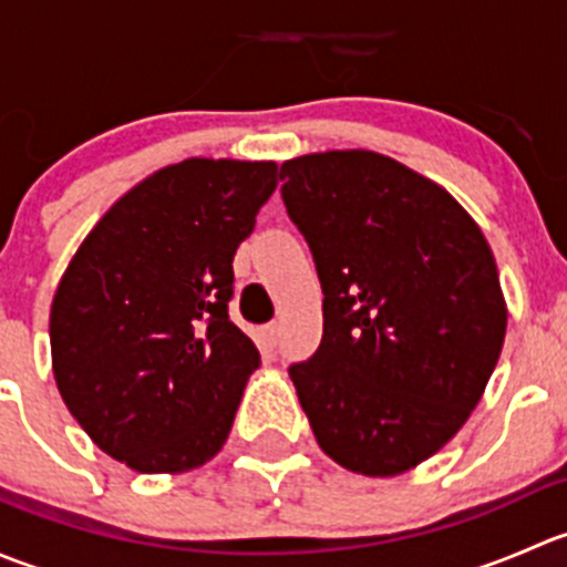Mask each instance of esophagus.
I'll use <instances>...</instances> for the list:
<instances>
[{
	"label": "esophagus",
	"instance_id": "34e87169",
	"mask_svg": "<svg viewBox=\"0 0 567 567\" xmlns=\"http://www.w3.org/2000/svg\"><path fill=\"white\" fill-rule=\"evenodd\" d=\"M262 342H266L268 348H274L279 342V326L277 323H268L266 329H262Z\"/></svg>",
	"mask_w": 567,
	"mask_h": 567
}]
</instances>
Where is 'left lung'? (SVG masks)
I'll list each match as a JSON object with an SVG mask.
<instances>
[{"label":"left lung","mask_w":567,"mask_h":567,"mask_svg":"<svg viewBox=\"0 0 567 567\" xmlns=\"http://www.w3.org/2000/svg\"><path fill=\"white\" fill-rule=\"evenodd\" d=\"M279 181L323 288V340L290 368L318 447L364 477L416 468L499 362L494 251L447 188L375 151L290 158Z\"/></svg>","instance_id":"8db88e82"}]
</instances>
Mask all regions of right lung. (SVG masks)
<instances>
[{
  "label": "right lung",
  "mask_w": 567,
  "mask_h": 567,
  "mask_svg": "<svg viewBox=\"0 0 567 567\" xmlns=\"http://www.w3.org/2000/svg\"><path fill=\"white\" fill-rule=\"evenodd\" d=\"M277 181V162L169 164L128 188L71 257L51 301V370L109 458L183 474L225 447L260 368L227 318L233 257Z\"/></svg>",
  "instance_id": "add662e5"
}]
</instances>
